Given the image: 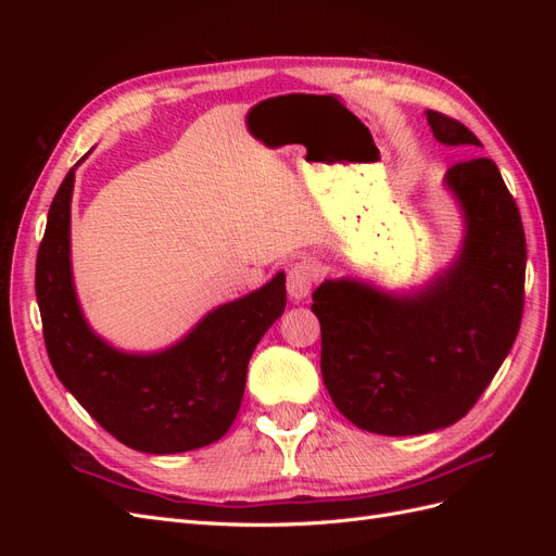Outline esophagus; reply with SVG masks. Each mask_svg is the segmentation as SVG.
I'll return each instance as SVG.
<instances>
[{
  "label": "esophagus",
  "instance_id": "obj_1",
  "mask_svg": "<svg viewBox=\"0 0 556 556\" xmlns=\"http://www.w3.org/2000/svg\"><path fill=\"white\" fill-rule=\"evenodd\" d=\"M315 282V264L311 260L296 262L288 271V292L294 301H304Z\"/></svg>",
  "mask_w": 556,
  "mask_h": 556
}]
</instances>
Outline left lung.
Here are the masks:
<instances>
[{"instance_id": "8db88e82", "label": "left lung", "mask_w": 556, "mask_h": 556, "mask_svg": "<svg viewBox=\"0 0 556 556\" xmlns=\"http://www.w3.org/2000/svg\"><path fill=\"white\" fill-rule=\"evenodd\" d=\"M427 123L443 146H480L439 111H427ZM443 182L464 217L447 268L410 292L357 278H327L313 292L327 392L371 433L419 435L459 422L517 339L527 241L515 199L490 157L450 166Z\"/></svg>"}]
</instances>
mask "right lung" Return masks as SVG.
Listing matches in <instances>:
<instances>
[{"label": "right lung", "mask_w": 556, "mask_h": 556, "mask_svg": "<svg viewBox=\"0 0 556 556\" xmlns=\"http://www.w3.org/2000/svg\"><path fill=\"white\" fill-rule=\"evenodd\" d=\"M76 166L50 204L37 255V301L50 364L80 406L131 450L174 454L220 441L241 408L252 352L288 304L285 274L213 308L169 348H113L88 325L74 288Z\"/></svg>", "instance_id": "add662e5"}]
</instances>
